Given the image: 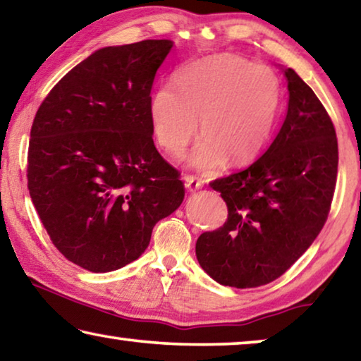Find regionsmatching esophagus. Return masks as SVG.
<instances>
[{"label": "esophagus", "mask_w": 361, "mask_h": 361, "mask_svg": "<svg viewBox=\"0 0 361 361\" xmlns=\"http://www.w3.org/2000/svg\"><path fill=\"white\" fill-rule=\"evenodd\" d=\"M184 182H185V188L188 192H197L200 188L203 187V180L198 179L195 176H185L184 177Z\"/></svg>", "instance_id": "esophagus-1"}]
</instances>
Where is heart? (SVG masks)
<instances>
[{"label":"heart","mask_w":361,"mask_h":361,"mask_svg":"<svg viewBox=\"0 0 361 361\" xmlns=\"http://www.w3.org/2000/svg\"><path fill=\"white\" fill-rule=\"evenodd\" d=\"M276 72L235 54H213L185 66L176 87L161 85L148 106L157 145L180 157L198 130L190 164L209 173L226 164H247L263 152L281 109Z\"/></svg>","instance_id":"1"}]
</instances>
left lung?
<instances>
[{"instance_id": "obj_1", "label": "left lung", "mask_w": 361, "mask_h": 361, "mask_svg": "<svg viewBox=\"0 0 361 361\" xmlns=\"http://www.w3.org/2000/svg\"><path fill=\"white\" fill-rule=\"evenodd\" d=\"M289 104L263 157L212 182L227 221L198 237L202 268L221 286L248 289L277 279L308 250L328 219L337 179L334 124L314 92L282 68Z\"/></svg>"}]
</instances>
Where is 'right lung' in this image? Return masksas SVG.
Masks as SVG:
<instances>
[{"mask_svg": "<svg viewBox=\"0 0 361 361\" xmlns=\"http://www.w3.org/2000/svg\"><path fill=\"white\" fill-rule=\"evenodd\" d=\"M173 47L143 40L97 49L53 87L33 119V207L54 247L92 273L137 259L154 224L184 200L148 116L154 75Z\"/></svg>", "mask_w": 361, "mask_h": 361, "instance_id": "add662e5", "label": "right lung"}]
</instances>
